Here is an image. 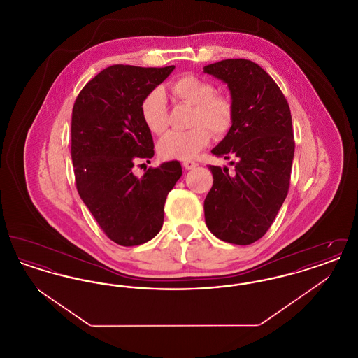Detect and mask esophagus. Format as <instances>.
<instances>
[{"mask_svg": "<svg viewBox=\"0 0 358 358\" xmlns=\"http://www.w3.org/2000/svg\"><path fill=\"white\" fill-rule=\"evenodd\" d=\"M182 166H184L185 171H190V169H194L197 166V162H194V161H184Z\"/></svg>", "mask_w": 358, "mask_h": 358, "instance_id": "esophagus-1", "label": "esophagus"}]
</instances>
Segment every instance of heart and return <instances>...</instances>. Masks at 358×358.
<instances>
[{
	"instance_id": "heart-1",
	"label": "heart",
	"mask_w": 358,
	"mask_h": 358,
	"mask_svg": "<svg viewBox=\"0 0 358 358\" xmlns=\"http://www.w3.org/2000/svg\"><path fill=\"white\" fill-rule=\"evenodd\" d=\"M171 96L193 106L187 131H173L158 145V153L165 159H189L201 152L210 134L220 139L227 136L235 122V106L229 96L216 92V87L200 76L182 75L169 85ZM141 115L146 127L161 136L168 129V106L162 90L154 88L141 103Z\"/></svg>"
}]
</instances>
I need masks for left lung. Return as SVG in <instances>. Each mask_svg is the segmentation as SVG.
Returning a JSON list of instances; mask_svg holds the SVG:
<instances>
[{"label": "left lung", "instance_id": "obj_1", "mask_svg": "<svg viewBox=\"0 0 358 358\" xmlns=\"http://www.w3.org/2000/svg\"><path fill=\"white\" fill-rule=\"evenodd\" d=\"M204 72L224 80L235 106L232 130L212 150L235 171L209 165L213 185L204 201L205 222L222 241L247 245L263 238L289 193L295 150L289 103L256 63L227 59Z\"/></svg>", "mask_w": 358, "mask_h": 358}]
</instances>
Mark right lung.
Masks as SVG:
<instances>
[{
  "mask_svg": "<svg viewBox=\"0 0 358 358\" xmlns=\"http://www.w3.org/2000/svg\"><path fill=\"white\" fill-rule=\"evenodd\" d=\"M173 69L107 67L82 88L72 108L76 189L106 236L120 245H139L159 232L166 197L182 174L178 161L145 168L142 178L133 174L138 161L154 155L141 103Z\"/></svg>",
  "mask_w": 358,
  "mask_h": 358,
  "instance_id": "1",
  "label": "right lung"
}]
</instances>
